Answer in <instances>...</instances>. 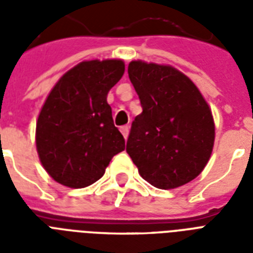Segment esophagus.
<instances>
[{
  "mask_svg": "<svg viewBox=\"0 0 253 253\" xmlns=\"http://www.w3.org/2000/svg\"><path fill=\"white\" fill-rule=\"evenodd\" d=\"M128 131H130V127H128V126L121 127V132H122L123 138H125V139H127V136H128Z\"/></svg>",
  "mask_w": 253,
  "mask_h": 253,
  "instance_id": "obj_1",
  "label": "esophagus"
}]
</instances>
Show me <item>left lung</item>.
Wrapping results in <instances>:
<instances>
[{"label": "left lung", "instance_id": "8db88e82", "mask_svg": "<svg viewBox=\"0 0 253 253\" xmlns=\"http://www.w3.org/2000/svg\"><path fill=\"white\" fill-rule=\"evenodd\" d=\"M128 77L143 111L131 126L127 154L155 188L188 184L212 152L215 126L208 102L194 83L170 65L134 60Z\"/></svg>", "mask_w": 253, "mask_h": 253}]
</instances>
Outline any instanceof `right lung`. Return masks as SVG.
Masks as SVG:
<instances>
[{
    "label": "right lung",
    "instance_id": "right-lung-1",
    "mask_svg": "<svg viewBox=\"0 0 253 253\" xmlns=\"http://www.w3.org/2000/svg\"><path fill=\"white\" fill-rule=\"evenodd\" d=\"M125 73L122 60H89L69 69L49 91L37 121L42 166L59 184H94L113 156L125 150L107 93Z\"/></svg>",
    "mask_w": 253,
    "mask_h": 253
}]
</instances>
